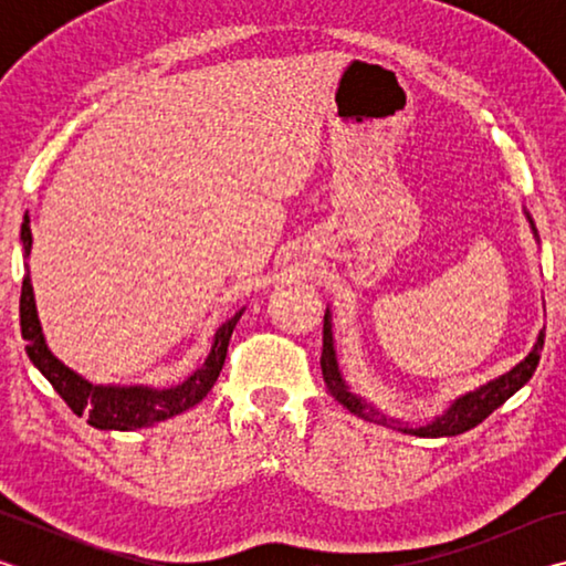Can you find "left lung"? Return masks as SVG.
I'll return each mask as SVG.
<instances>
[{
	"mask_svg": "<svg viewBox=\"0 0 566 566\" xmlns=\"http://www.w3.org/2000/svg\"><path fill=\"white\" fill-rule=\"evenodd\" d=\"M526 219H530V227L534 232V239L539 242V234H536V227L532 222L530 212L524 209ZM324 347H322V375H324V385H327L329 395L339 401V405L347 407L352 415H357L367 421H375V424L397 429V432L405 434H415V437H427V439H437V437H457L464 434L469 429H474L476 424L492 415L494 409H500L506 399L516 395L526 381L532 379L536 364H539V354L544 347V329L536 337L532 352L526 357L512 367L506 375L496 377L486 385L476 387L474 391H467V395L457 397L452 405H449L442 415H437L434 419L421 421V424H409V421H401L397 417H389L385 411H379L375 405H369L367 399H361L359 395H354L349 389L347 381H344L342 371H339V361H337V352H334V337H332V312H324Z\"/></svg>",
	"mask_w": 566,
	"mask_h": 566,
	"instance_id": "obj_1",
	"label": "left lung"
}]
</instances>
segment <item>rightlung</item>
Wrapping results in <instances>:
<instances>
[{
    "mask_svg": "<svg viewBox=\"0 0 566 566\" xmlns=\"http://www.w3.org/2000/svg\"><path fill=\"white\" fill-rule=\"evenodd\" d=\"M22 249L24 256L32 252V229L30 217L24 214L22 222ZM244 310H239L232 319H227L222 327L214 332L212 349H209L207 359L195 375H189L181 385L169 389H155V387H117V385H92L90 379L76 375L74 369L66 367L46 347L40 314H36L34 304V290L30 280V266H27L24 282H22V300H19V324H22V337L27 339V354L36 369L50 379V385L56 389L76 417H87L94 429H114V432H134V429L151 427L157 421H165L181 415V411L199 405L209 389L214 387L219 371L224 367L227 347L232 339V332L237 327L239 317Z\"/></svg>",
    "mask_w": 566,
    "mask_h": 566,
    "instance_id": "obj_1",
    "label": "right lung"
}]
</instances>
